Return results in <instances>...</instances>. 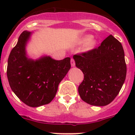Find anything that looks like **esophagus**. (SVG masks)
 Listing matches in <instances>:
<instances>
[{"label": "esophagus", "mask_w": 135, "mask_h": 135, "mask_svg": "<svg viewBox=\"0 0 135 135\" xmlns=\"http://www.w3.org/2000/svg\"><path fill=\"white\" fill-rule=\"evenodd\" d=\"M71 67H74L76 65V64H75V61L74 59H71Z\"/></svg>", "instance_id": "esophagus-1"}]
</instances>
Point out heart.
Here are the masks:
<instances>
[{
    "mask_svg": "<svg viewBox=\"0 0 135 135\" xmlns=\"http://www.w3.org/2000/svg\"><path fill=\"white\" fill-rule=\"evenodd\" d=\"M78 43L80 45H83L85 44L84 45V51H90L93 50L96 47L97 45V41L95 38H93V36L90 34H86V35L83 36L80 38Z\"/></svg>",
    "mask_w": 135,
    "mask_h": 135,
    "instance_id": "heart-1",
    "label": "heart"
}]
</instances>
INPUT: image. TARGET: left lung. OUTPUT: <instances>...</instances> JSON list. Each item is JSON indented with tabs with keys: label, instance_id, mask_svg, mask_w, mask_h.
<instances>
[{
	"label": "left lung",
	"instance_id": "8db88e82",
	"mask_svg": "<svg viewBox=\"0 0 135 135\" xmlns=\"http://www.w3.org/2000/svg\"><path fill=\"white\" fill-rule=\"evenodd\" d=\"M76 66L84 74L78 87L81 99L92 105L109 104L118 95L126 76L122 45L112 35L98 48L73 56Z\"/></svg>",
	"mask_w": 135,
	"mask_h": 135
}]
</instances>
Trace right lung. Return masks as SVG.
Wrapping results in <instances>:
<instances>
[{
    "label": "right lung",
    "instance_id": "add662e5",
    "mask_svg": "<svg viewBox=\"0 0 135 135\" xmlns=\"http://www.w3.org/2000/svg\"><path fill=\"white\" fill-rule=\"evenodd\" d=\"M32 32L23 31L11 51L7 74L11 89L27 105L36 108L54 99L58 85L71 68L70 58L55 60L50 56L28 58L26 47Z\"/></svg>",
    "mask_w": 135,
    "mask_h": 135
}]
</instances>
